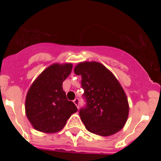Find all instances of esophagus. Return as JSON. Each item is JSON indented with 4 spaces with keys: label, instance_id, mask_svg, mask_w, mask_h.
<instances>
[{
    "label": "esophagus",
    "instance_id": "1",
    "mask_svg": "<svg viewBox=\"0 0 161 161\" xmlns=\"http://www.w3.org/2000/svg\"><path fill=\"white\" fill-rule=\"evenodd\" d=\"M73 102H74V104H75V105L76 106V107H77V108L79 107L80 101H79V99H78V98H75V99L73 100Z\"/></svg>",
    "mask_w": 161,
    "mask_h": 161
}]
</instances>
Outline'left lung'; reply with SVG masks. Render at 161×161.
<instances>
[{
  "label": "left lung",
  "mask_w": 161,
  "mask_h": 161,
  "mask_svg": "<svg viewBox=\"0 0 161 161\" xmlns=\"http://www.w3.org/2000/svg\"><path fill=\"white\" fill-rule=\"evenodd\" d=\"M74 72L81 76L86 104L79 114L86 129L102 136L119 131L127 120L129 106L119 80L97 62L78 64Z\"/></svg>",
  "instance_id": "8db88e82"
}]
</instances>
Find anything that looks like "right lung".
Instances as JSON below:
<instances>
[{
  "label": "right lung",
  "mask_w": 161,
  "mask_h": 161,
  "mask_svg": "<svg viewBox=\"0 0 161 161\" xmlns=\"http://www.w3.org/2000/svg\"><path fill=\"white\" fill-rule=\"evenodd\" d=\"M72 69V64H54L33 82L25 97V114L37 130L55 133L64 128L68 119L77 111L67 99L63 82Z\"/></svg>",
  "instance_id": "obj_1"
}]
</instances>
